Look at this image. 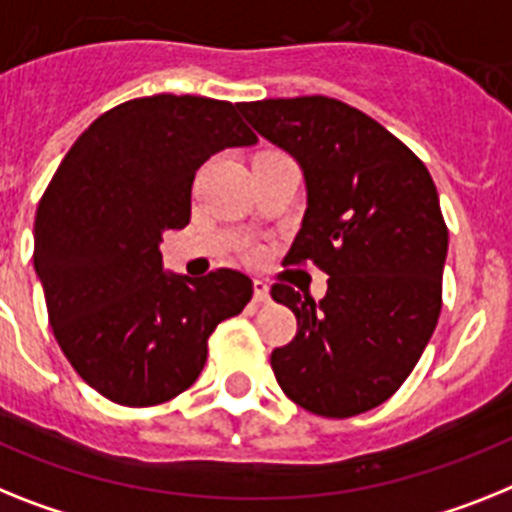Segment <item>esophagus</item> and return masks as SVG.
Here are the masks:
<instances>
[{"label": "esophagus", "mask_w": 512, "mask_h": 512, "mask_svg": "<svg viewBox=\"0 0 512 512\" xmlns=\"http://www.w3.org/2000/svg\"><path fill=\"white\" fill-rule=\"evenodd\" d=\"M252 289H255V302H268L270 299V286L265 281H260V278H255V283H252Z\"/></svg>", "instance_id": "obj_1"}]
</instances>
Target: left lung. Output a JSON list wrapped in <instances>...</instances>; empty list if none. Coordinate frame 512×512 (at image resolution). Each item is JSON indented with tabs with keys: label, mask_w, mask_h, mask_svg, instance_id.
I'll return each instance as SVG.
<instances>
[{
	"label": "left lung",
	"mask_w": 512,
	"mask_h": 512,
	"mask_svg": "<svg viewBox=\"0 0 512 512\" xmlns=\"http://www.w3.org/2000/svg\"><path fill=\"white\" fill-rule=\"evenodd\" d=\"M239 111L302 169L307 210L283 265L309 260L330 276L320 302L273 286L296 336L270 367L302 409L364 414L401 388L440 317L448 226L435 182L398 137L336 98H265Z\"/></svg>",
	"instance_id": "8db88e82"
}]
</instances>
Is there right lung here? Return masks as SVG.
I'll list each match as a JSON object with an SVG mask.
<instances>
[{
    "instance_id": "right-lung-1",
    "label": "right lung",
    "mask_w": 512,
    "mask_h": 512,
    "mask_svg": "<svg viewBox=\"0 0 512 512\" xmlns=\"http://www.w3.org/2000/svg\"><path fill=\"white\" fill-rule=\"evenodd\" d=\"M257 137L229 101L132 98L90 124L46 187L33 265L64 356L122 406H156L203 372L208 338L252 299V281L163 268V231L190 223L195 171Z\"/></svg>"
}]
</instances>
